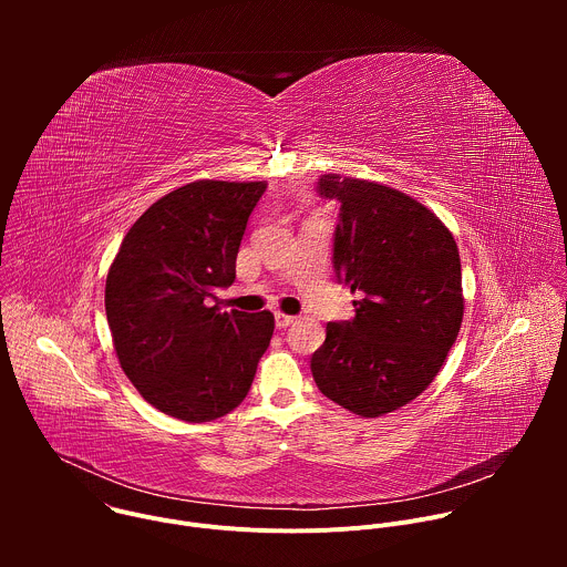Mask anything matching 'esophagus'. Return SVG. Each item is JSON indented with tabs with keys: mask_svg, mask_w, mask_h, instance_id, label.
I'll list each match as a JSON object with an SVG mask.
<instances>
[{
	"mask_svg": "<svg viewBox=\"0 0 567 567\" xmlns=\"http://www.w3.org/2000/svg\"><path fill=\"white\" fill-rule=\"evenodd\" d=\"M296 322V316H289V313H276V328H280V330H285V328H289V326H293Z\"/></svg>",
	"mask_w": 567,
	"mask_h": 567,
	"instance_id": "obj_1",
	"label": "esophagus"
}]
</instances>
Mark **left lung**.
I'll list each match as a JSON object with an SVG mask.
<instances>
[{
  "label": "left lung",
  "instance_id": "8db88e82",
  "mask_svg": "<svg viewBox=\"0 0 567 567\" xmlns=\"http://www.w3.org/2000/svg\"><path fill=\"white\" fill-rule=\"evenodd\" d=\"M318 193L341 204L334 271L361 300L352 320L328 322L311 374L339 406L379 417L420 396L457 339V245L435 213L383 184L322 175Z\"/></svg>",
  "mask_w": 567,
  "mask_h": 567
}]
</instances>
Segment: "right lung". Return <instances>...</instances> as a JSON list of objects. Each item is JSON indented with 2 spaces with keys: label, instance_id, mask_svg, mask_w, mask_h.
Listing matches in <instances>:
<instances>
[{
  "label": "right lung",
  "instance_id": "obj_1",
  "mask_svg": "<svg viewBox=\"0 0 567 567\" xmlns=\"http://www.w3.org/2000/svg\"><path fill=\"white\" fill-rule=\"evenodd\" d=\"M265 190V182L186 184L132 224L110 267L105 311L118 363L147 403L182 422L237 409L274 337L271 311L210 305L235 280Z\"/></svg>",
  "mask_w": 567,
  "mask_h": 567
}]
</instances>
